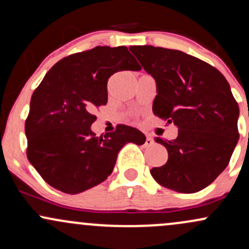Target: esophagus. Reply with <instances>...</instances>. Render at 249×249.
I'll return each mask as SVG.
<instances>
[{"label":"esophagus","instance_id":"34e87169","mask_svg":"<svg viewBox=\"0 0 249 249\" xmlns=\"http://www.w3.org/2000/svg\"><path fill=\"white\" fill-rule=\"evenodd\" d=\"M153 144H154L153 139L151 138L150 136H146V141H145V145H146V146H152Z\"/></svg>","mask_w":249,"mask_h":249}]
</instances>
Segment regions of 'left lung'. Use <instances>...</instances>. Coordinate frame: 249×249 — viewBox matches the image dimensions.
<instances>
[{"label":"left lung","instance_id":"8db88e82","mask_svg":"<svg viewBox=\"0 0 249 249\" xmlns=\"http://www.w3.org/2000/svg\"><path fill=\"white\" fill-rule=\"evenodd\" d=\"M157 84L153 113L178 127L173 141L156 137L168 159L150 171L161 186L194 193L227 167L239 141V105L226 78L208 63L179 50L130 47Z\"/></svg>","mask_w":249,"mask_h":249}]
</instances>
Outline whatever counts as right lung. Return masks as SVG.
<instances>
[{"mask_svg": "<svg viewBox=\"0 0 249 249\" xmlns=\"http://www.w3.org/2000/svg\"><path fill=\"white\" fill-rule=\"evenodd\" d=\"M126 47H96L57 62L34 91L25 121L27 156L50 186L68 194L101 184L112 173L126 142L142 145L145 134L119 125L96 137L93 111L107 103V79L118 71H139Z\"/></svg>", "mask_w": 249, "mask_h": 249, "instance_id": "add662e5", "label": "right lung"}]
</instances>
